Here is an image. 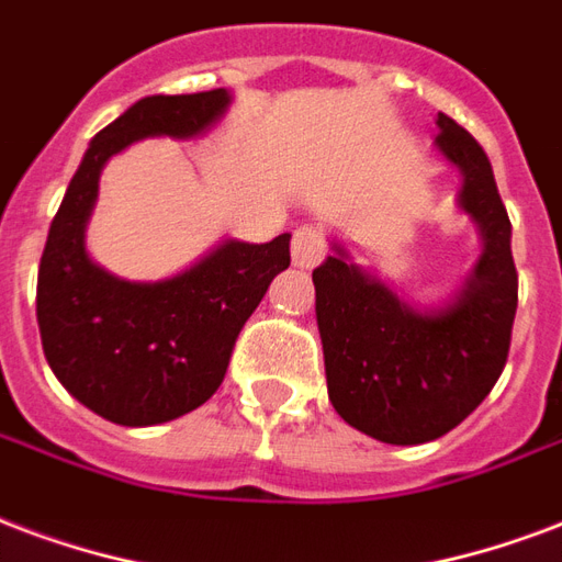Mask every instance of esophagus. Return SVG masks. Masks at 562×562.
<instances>
[{
    "label": "esophagus",
    "mask_w": 562,
    "mask_h": 562,
    "mask_svg": "<svg viewBox=\"0 0 562 562\" xmlns=\"http://www.w3.org/2000/svg\"><path fill=\"white\" fill-rule=\"evenodd\" d=\"M326 236L316 227H299L293 234V266L299 269H314L326 257Z\"/></svg>",
    "instance_id": "obj_1"
}]
</instances>
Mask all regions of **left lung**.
I'll return each mask as SVG.
<instances>
[{"mask_svg":"<svg viewBox=\"0 0 562 562\" xmlns=\"http://www.w3.org/2000/svg\"><path fill=\"white\" fill-rule=\"evenodd\" d=\"M438 154L459 168L457 204L483 251L445 305L417 307L337 239L314 269L328 400L346 424L385 445L436 441L474 412L506 364L518 305L513 225L476 138L438 112Z\"/></svg>","mask_w":562,"mask_h":562,"instance_id":"left-lung-1","label":"left lung"}]
</instances>
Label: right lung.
<instances>
[{"label":"right lung","mask_w":562,"mask_h":562,"mask_svg":"<svg viewBox=\"0 0 562 562\" xmlns=\"http://www.w3.org/2000/svg\"><path fill=\"white\" fill-rule=\"evenodd\" d=\"M231 100L227 88H213L130 105L91 138L49 225L37 269L44 356L58 382L112 424H166L206 403L246 319L290 266V234L260 246L222 239L162 281H126L88 255L86 227L105 162L142 138L204 136Z\"/></svg>","instance_id":"add662e5"}]
</instances>
